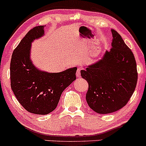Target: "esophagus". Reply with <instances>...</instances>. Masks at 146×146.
Instances as JSON below:
<instances>
[{"label":"esophagus","instance_id":"obj_1","mask_svg":"<svg viewBox=\"0 0 146 146\" xmlns=\"http://www.w3.org/2000/svg\"><path fill=\"white\" fill-rule=\"evenodd\" d=\"M80 69H79V68H78V70H77V71H76V76L78 77V78H80V77L81 76V75H80Z\"/></svg>","mask_w":146,"mask_h":146}]
</instances>
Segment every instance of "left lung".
<instances>
[{
    "label": "left lung",
    "instance_id": "1",
    "mask_svg": "<svg viewBox=\"0 0 146 146\" xmlns=\"http://www.w3.org/2000/svg\"><path fill=\"white\" fill-rule=\"evenodd\" d=\"M111 33L110 50L81 70L82 78L89 84L86 102L91 110L101 114L124 107L135 90L138 78L132 52L116 30L111 29Z\"/></svg>",
    "mask_w": 146,
    "mask_h": 146
}]
</instances>
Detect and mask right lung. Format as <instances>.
<instances>
[{"label":"right lung","mask_w":146,"mask_h":146,"mask_svg":"<svg viewBox=\"0 0 146 146\" xmlns=\"http://www.w3.org/2000/svg\"><path fill=\"white\" fill-rule=\"evenodd\" d=\"M45 25L27 33L12 53L10 63L11 87L21 105L35 114L45 115L57 107L62 92L76 80L77 67L60 73L39 69L31 60V46L44 35Z\"/></svg>","instance_id":"obj_1"}]
</instances>
